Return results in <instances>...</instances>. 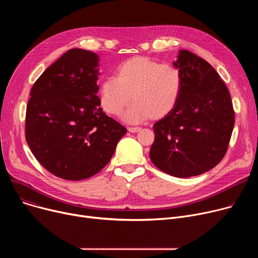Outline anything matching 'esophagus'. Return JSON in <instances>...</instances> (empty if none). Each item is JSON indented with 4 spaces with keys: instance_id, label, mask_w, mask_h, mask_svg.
<instances>
[{
    "instance_id": "esophagus-1",
    "label": "esophagus",
    "mask_w": 258,
    "mask_h": 258,
    "mask_svg": "<svg viewBox=\"0 0 258 258\" xmlns=\"http://www.w3.org/2000/svg\"><path fill=\"white\" fill-rule=\"evenodd\" d=\"M142 128L141 127H127V131L130 132V133H138V132H140Z\"/></svg>"
}]
</instances>
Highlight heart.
<instances>
[{"mask_svg": "<svg viewBox=\"0 0 258 258\" xmlns=\"http://www.w3.org/2000/svg\"><path fill=\"white\" fill-rule=\"evenodd\" d=\"M182 89L183 77L177 67L134 56L118 66L115 77L102 81L100 103L104 112L116 116L133 100L123 116L125 121L138 123L148 118L159 120L174 110Z\"/></svg>", "mask_w": 258, "mask_h": 258, "instance_id": "b5f03b06", "label": "heart"}]
</instances>
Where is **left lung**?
I'll return each instance as SVG.
<instances>
[{"label":"left lung","mask_w":258,"mask_h":258,"mask_svg":"<svg viewBox=\"0 0 258 258\" xmlns=\"http://www.w3.org/2000/svg\"><path fill=\"white\" fill-rule=\"evenodd\" d=\"M183 89L174 110L154 124L150 158L162 171L189 178L204 173L224 158L234 126L229 91L214 68L180 50L173 61Z\"/></svg>","instance_id":"8db88e82"}]
</instances>
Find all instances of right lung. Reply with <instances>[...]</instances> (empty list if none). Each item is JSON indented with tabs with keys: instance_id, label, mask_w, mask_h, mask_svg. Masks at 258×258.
Wrapping results in <instances>:
<instances>
[{
	"instance_id": "1",
	"label": "right lung",
	"mask_w": 258,
	"mask_h": 258,
	"mask_svg": "<svg viewBox=\"0 0 258 258\" xmlns=\"http://www.w3.org/2000/svg\"><path fill=\"white\" fill-rule=\"evenodd\" d=\"M99 56L67 51L38 77L26 111V141L58 178L79 181L99 172L126 128L105 115L97 96Z\"/></svg>"
}]
</instances>
